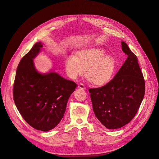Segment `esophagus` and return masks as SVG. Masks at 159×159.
I'll return each instance as SVG.
<instances>
[{
  "instance_id": "obj_1",
  "label": "esophagus",
  "mask_w": 159,
  "mask_h": 159,
  "mask_svg": "<svg viewBox=\"0 0 159 159\" xmlns=\"http://www.w3.org/2000/svg\"><path fill=\"white\" fill-rule=\"evenodd\" d=\"M78 88H79L80 89H82V90H85V89H86L85 87L84 86V85L82 84H80L78 85Z\"/></svg>"
}]
</instances>
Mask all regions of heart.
Masks as SVG:
<instances>
[{
  "label": "heart",
  "instance_id": "1",
  "mask_svg": "<svg viewBox=\"0 0 159 159\" xmlns=\"http://www.w3.org/2000/svg\"><path fill=\"white\" fill-rule=\"evenodd\" d=\"M116 68L114 57L107 56L101 48L84 49L77 53V57L69 56L66 60L65 69L69 76L76 79L85 73L93 84L96 86L106 85L112 78Z\"/></svg>",
  "mask_w": 159,
  "mask_h": 159
}]
</instances>
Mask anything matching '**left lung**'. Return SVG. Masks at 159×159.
I'll return each mask as SVG.
<instances>
[{"label":"left lung","instance_id":"left-lung-1","mask_svg":"<svg viewBox=\"0 0 159 159\" xmlns=\"http://www.w3.org/2000/svg\"><path fill=\"white\" fill-rule=\"evenodd\" d=\"M122 49L127 58L114 78L102 87L89 90L96 117L109 129L131 122L145 94V81L137 56L124 41Z\"/></svg>","mask_w":159,"mask_h":159}]
</instances>
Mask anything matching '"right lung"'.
<instances>
[{"instance_id": "add662e5", "label": "right lung", "mask_w": 159, "mask_h": 159, "mask_svg": "<svg viewBox=\"0 0 159 159\" xmlns=\"http://www.w3.org/2000/svg\"><path fill=\"white\" fill-rule=\"evenodd\" d=\"M43 47L41 42L36 43L20 60L14 81L13 100L30 125L48 131L61 122L77 85L56 72L41 73L37 70L34 59Z\"/></svg>"}]
</instances>
